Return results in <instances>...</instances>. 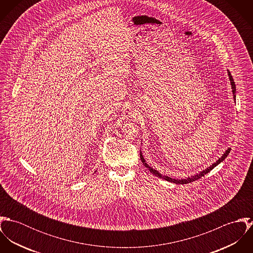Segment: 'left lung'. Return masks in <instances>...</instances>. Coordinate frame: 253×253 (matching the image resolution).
<instances>
[{"instance_id":"8db88e82","label":"left lung","mask_w":253,"mask_h":253,"mask_svg":"<svg viewBox=\"0 0 253 253\" xmlns=\"http://www.w3.org/2000/svg\"><path fill=\"white\" fill-rule=\"evenodd\" d=\"M228 75H229L230 83H231L232 89H233L232 91H233L234 99L236 100V84H235V82H234V79H233V77H232L231 73L229 72V71H228ZM230 151H231V149H230V148H228V149L226 150V152L223 154V156H222L221 158H219L214 164H212V165H211V167H209L207 169H204L203 171H201V172H199V173H197V174H195V175L188 176L187 178H183V179H174V178H171V177H169V176H166V175L164 176L163 174H161L160 172H158L156 169H152L151 167H149V165H147V163H146V161H145L141 152H140V159H141V161H142V163H143L145 168H147V169H148V170H150V171H151L154 175H156L157 177L163 178V179H165V180L167 181H169V182H173V183H175V184H187V183H190V182H193V181L198 180L199 178H201V177L205 176V174H207V173H209L211 170H212V169L216 167L217 165H219L221 162H223V161L227 158V156L229 155Z\"/></svg>"}]
</instances>
